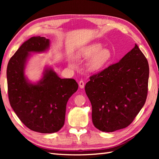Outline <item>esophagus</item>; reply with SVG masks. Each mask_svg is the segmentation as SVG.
I'll use <instances>...</instances> for the list:
<instances>
[{"instance_id": "esophagus-1", "label": "esophagus", "mask_w": 159, "mask_h": 159, "mask_svg": "<svg viewBox=\"0 0 159 159\" xmlns=\"http://www.w3.org/2000/svg\"><path fill=\"white\" fill-rule=\"evenodd\" d=\"M79 87L80 88H84V87H85V83L83 80H80L79 83Z\"/></svg>"}]
</instances>
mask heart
I'll return each instance as SVG.
<instances>
[{
    "label": "heart",
    "mask_w": 159,
    "mask_h": 159,
    "mask_svg": "<svg viewBox=\"0 0 159 159\" xmlns=\"http://www.w3.org/2000/svg\"><path fill=\"white\" fill-rule=\"evenodd\" d=\"M78 56L84 59L91 58L87 63V68L92 72L102 70L109 62L112 52L108 48H103L101 43L96 42L83 47L79 50Z\"/></svg>",
    "instance_id": "b5f03b06"
}]
</instances>
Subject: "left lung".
<instances>
[{
	"instance_id": "1",
	"label": "left lung",
	"mask_w": 159,
	"mask_h": 159,
	"mask_svg": "<svg viewBox=\"0 0 159 159\" xmlns=\"http://www.w3.org/2000/svg\"><path fill=\"white\" fill-rule=\"evenodd\" d=\"M89 79L85 89L92 104L94 126L109 133L129 126L148 94L149 66L138 46Z\"/></svg>"
}]
</instances>
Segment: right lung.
Returning a JSON list of instances; mask_svg holds the SVG:
<instances>
[{
	"label": "right lung",
	"instance_id": "add662e5",
	"mask_svg": "<svg viewBox=\"0 0 159 159\" xmlns=\"http://www.w3.org/2000/svg\"><path fill=\"white\" fill-rule=\"evenodd\" d=\"M49 46L44 37H32L11 57L7 68L10 105L26 127L40 133H56L63 126L67 102L79 88L75 80L61 79L50 67L37 83L29 81L25 69L30 52H44Z\"/></svg>",
	"mask_w": 159,
	"mask_h": 159
}]
</instances>
